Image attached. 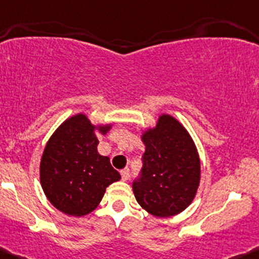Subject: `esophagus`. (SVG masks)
I'll use <instances>...</instances> for the list:
<instances>
[{
    "mask_svg": "<svg viewBox=\"0 0 259 259\" xmlns=\"http://www.w3.org/2000/svg\"><path fill=\"white\" fill-rule=\"evenodd\" d=\"M121 177L123 181H127L130 178V169L128 168H124L121 169Z\"/></svg>",
    "mask_w": 259,
    "mask_h": 259,
    "instance_id": "1",
    "label": "esophagus"
}]
</instances>
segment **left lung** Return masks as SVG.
Returning <instances> with one entry per match:
<instances>
[{
  "instance_id": "1",
  "label": "left lung",
  "mask_w": 259,
  "mask_h": 259,
  "mask_svg": "<svg viewBox=\"0 0 259 259\" xmlns=\"http://www.w3.org/2000/svg\"><path fill=\"white\" fill-rule=\"evenodd\" d=\"M146 152L140 176L133 181L141 207L157 217H169L191 204L199 185V158L185 127L168 114L143 135Z\"/></svg>"
}]
</instances>
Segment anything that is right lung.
Returning a JSON list of instances; mask_svg holds the SVG:
<instances>
[{
  "instance_id": "right-lung-1",
  "label": "right lung",
  "mask_w": 259,
  "mask_h": 259,
  "mask_svg": "<svg viewBox=\"0 0 259 259\" xmlns=\"http://www.w3.org/2000/svg\"><path fill=\"white\" fill-rule=\"evenodd\" d=\"M110 126L98 128L102 135ZM95 126L83 114L63 122L50 138L41 159V185L61 212L84 215L102 199L106 188L121 178L110 158L97 152Z\"/></svg>"
}]
</instances>
